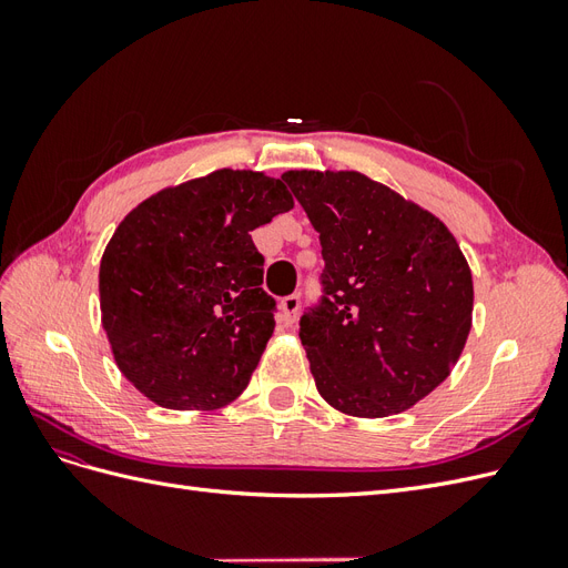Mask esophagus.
Instances as JSON below:
<instances>
[{
	"mask_svg": "<svg viewBox=\"0 0 568 568\" xmlns=\"http://www.w3.org/2000/svg\"><path fill=\"white\" fill-rule=\"evenodd\" d=\"M298 307H301V296H296V294L284 296L282 303H280V311H282L280 320H282V324H286V326L294 324L296 317H298Z\"/></svg>",
	"mask_w": 568,
	"mask_h": 568,
	"instance_id": "34e87169",
	"label": "esophagus"
}]
</instances>
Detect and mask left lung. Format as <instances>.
<instances>
[{
    "label": "left lung",
    "instance_id": "left-lung-1",
    "mask_svg": "<svg viewBox=\"0 0 568 568\" xmlns=\"http://www.w3.org/2000/svg\"><path fill=\"white\" fill-rule=\"evenodd\" d=\"M282 180L320 232L322 296L298 332L320 395L365 419L409 409L448 379L467 343V257L436 215L355 170Z\"/></svg>",
    "mask_w": 568,
    "mask_h": 568
}]
</instances>
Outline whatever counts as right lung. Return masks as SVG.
<instances>
[{
  "instance_id": "obj_1",
  "label": "right lung",
  "mask_w": 568,
  "mask_h": 568,
  "mask_svg": "<svg viewBox=\"0 0 568 568\" xmlns=\"http://www.w3.org/2000/svg\"><path fill=\"white\" fill-rule=\"evenodd\" d=\"M294 209L253 170L163 189L125 215L101 257L99 298L118 369L168 409H217L248 386L274 332L251 232Z\"/></svg>"
}]
</instances>
